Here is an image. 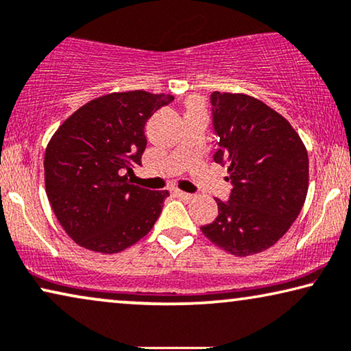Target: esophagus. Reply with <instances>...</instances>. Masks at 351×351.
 <instances>
[{
  "instance_id": "1",
  "label": "esophagus",
  "mask_w": 351,
  "mask_h": 351,
  "mask_svg": "<svg viewBox=\"0 0 351 351\" xmlns=\"http://www.w3.org/2000/svg\"><path fill=\"white\" fill-rule=\"evenodd\" d=\"M176 195L180 197V199H182V200H191L192 197V194H189V192H182V191H176Z\"/></svg>"
}]
</instances>
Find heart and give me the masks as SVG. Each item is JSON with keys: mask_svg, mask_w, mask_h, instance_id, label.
<instances>
[{"mask_svg": "<svg viewBox=\"0 0 351 351\" xmlns=\"http://www.w3.org/2000/svg\"><path fill=\"white\" fill-rule=\"evenodd\" d=\"M191 106H200V105H199V103H197V101H192Z\"/></svg>", "mask_w": 351, "mask_h": 351, "instance_id": "heart-1", "label": "heart"}]
</instances>
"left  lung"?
Returning a JSON list of instances; mask_svg holds the SVG:
<instances>
[{"label": "left lung", "instance_id": "8db88e82", "mask_svg": "<svg viewBox=\"0 0 351 351\" xmlns=\"http://www.w3.org/2000/svg\"><path fill=\"white\" fill-rule=\"evenodd\" d=\"M216 164H226L229 200L200 230L211 243L245 258L270 248L298 218L308 191V156L288 121L258 98L213 92Z\"/></svg>", "mask_w": 351, "mask_h": 351}]
</instances>
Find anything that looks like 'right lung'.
<instances>
[{"instance_id":"add662e5","label":"right lung","mask_w":351,"mask_h":351,"mask_svg":"<svg viewBox=\"0 0 351 351\" xmlns=\"http://www.w3.org/2000/svg\"><path fill=\"white\" fill-rule=\"evenodd\" d=\"M173 95L145 90L98 97L57 128L44 154L46 194L58 223L82 248L114 254L149 234L169 191L130 184L141 165L146 121Z\"/></svg>"}]
</instances>
